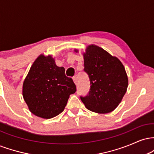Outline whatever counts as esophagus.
I'll return each mask as SVG.
<instances>
[{
  "label": "esophagus",
  "mask_w": 154,
  "mask_h": 154,
  "mask_svg": "<svg viewBox=\"0 0 154 154\" xmlns=\"http://www.w3.org/2000/svg\"><path fill=\"white\" fill-rule=\"evenodd\" d=\"M72 79H73V82H75V84H77V77L75 76V77H74Z\"/></svg>",
  "instance_id": "esophagus-1"
}]
</instances>
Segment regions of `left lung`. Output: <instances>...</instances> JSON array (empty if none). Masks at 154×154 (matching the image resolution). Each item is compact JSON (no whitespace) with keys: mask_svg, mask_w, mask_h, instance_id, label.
Instances as JSON below:
<instances>
[{"mask_svg":"<svg viewBox=\"0 0 154 154\" xmlns=\"http://www.w3.org/2000/svg\"><path fill=\"white\" fill-rule=\"evenodd\" d=\"M83 58L84 71L89 77L91 89L88 95L80 97L81 100L93 112H111L122 101L128 89V77L125 66L118 58L95 45L86 48Z\"/></svg>","mask_w":154,"mask_h":154,"instance_id":"1","label":"left lung"}]
</instances>
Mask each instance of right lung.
<instances>
[{
  "mask_svg": "<svg viewBox=\"0 0 154 154\" xmlns=\"http://www.w3.org/2000/svg\"><path fill=\"white\" fill-rule=\"evenodd\" d=\"M75 92L72 79L66 77L64 68L58 66L51 55L40 54L23 82L22 95L28 109L43 119L61 114Z\"/></svg>",
  "mask_w": 154,
  "mask_h": 154,
  "instance_id": "obj_1",
  "label": "right lung"
}]
</instances>
